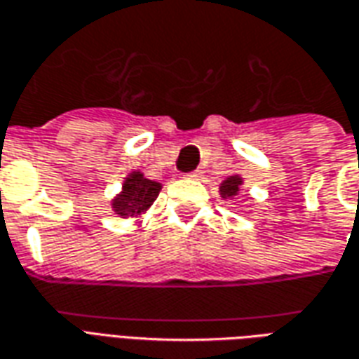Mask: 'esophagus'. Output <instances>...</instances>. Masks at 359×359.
I'll return each instance as SVG.
<instances>
[{
	"label": "esophagus",
	"mask_w": 359,
	"mask_h": 359,
	"mask_svg": "<svg viewBox=\"0 0 359 359\" xmlns=\"http://www.w3.org/2000/svg\"><path fill=\"white\" fill-rule=\"evenodd\" d=\"M187 179L200 180V179H202V171H192V172H188V175H187Z\"/></svg>",
	"instance_id": "34e87169"
}]
</instances>
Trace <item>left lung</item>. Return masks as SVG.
<instances>
[{"label": "left lung", "instance_id": "obj_1", "mask_svg": "<svg viewBox=\"0 0 359 359\" xmlns=\"http://www.w3.org/2000/svg\"><path fill=\"white\" fill-rule=\"evenodd\" d=\"M244 184V179H242L241 175H229L225 179L221 180V184H219V194L223 200H233L238 196L241 192V187Z\"/></svg>", "mask_w": 359, "mask_h": 359}]
</instances>
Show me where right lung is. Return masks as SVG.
<instances>
[{
  "label": "right lung",
  "mask_w": 359,
  "mask_h": 359,
  "mask_svg": "<svg viewBox=\"0 0 359 359\" xmlns=\"http://www.w3.org/2000/svg\"><path fill=\"white\" fill-rule=\"evenodd\" d=\"M161 188V182L144 177L140 169H134L125 177L121 190L111 198V210L121 219L138 221L154 205Z\"/></svg>",
  "instance_id": "obj_1"
}]
</instances>
